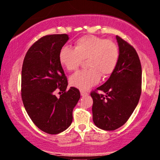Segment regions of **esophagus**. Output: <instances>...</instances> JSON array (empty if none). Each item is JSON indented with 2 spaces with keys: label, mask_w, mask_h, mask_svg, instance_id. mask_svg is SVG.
Segmentation results:
<instances>
[{
  "label": "esophagus",
  "mask_w": 160,
  "mask_h": 160,
  "mask_svg": "<svg viewBox=\"0 0 160 160\" xmlns=\"http://www.w3.org/2000/svg\"><path fill=\"white\" fill-rule=\"evenodd\" d=\"M80 93H81V95H82V97H84V96H87L88 94V92H86L85 91H83V90H81Z\"/></svg>",
  "instance_id": "esophagus-1"
}]
</instances>
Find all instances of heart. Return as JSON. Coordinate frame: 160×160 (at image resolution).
I'll return each mask as SVG.
<instances>
[{"mask_svg":"<svg viewBox=\"0 0 160 160\" xmlns=\"http://www.w3.org/2000/svg\"><path fill=\"white\" fill-rule=\"evenodd\" d=\"M119 56V48L113 41L88 35L77 40L73 49L68 46L61 48L59 61L66 70L73 72L87 60L88 69L74 73L69 79L72 87L87 90L99 82L101 75L106 78L114 72Z\"/></svg>","mask_w":160,"mask_h":160,"instance_id":"b5f03b06","label":"heart"}]
</instances>
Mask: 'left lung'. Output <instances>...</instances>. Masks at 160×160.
I'll return each mask as SVG.
<instances>
[{
	"instance_id": "left-lung-1",
	"label": "left lung",
	"mask_w": 160,
	"mask_h": 160,
	"mask_svg": "<svg viewBox=\"0 0 160 160\" xmlns=\"http://www.w3.org/2000/svg\"><path fill=\"white\" fill-rule=\"evenodd\" d=\"M119 60L110 77L97 90L105 95L91 93L94 124L112 131L127 122L138 104L142 92V66L137 51L127 41L116 36Z\"/></svg>"
}]
</instances>
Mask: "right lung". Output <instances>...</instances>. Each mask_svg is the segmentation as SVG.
<instances>
[{
	"mask_svg": "<svg viewBox=\"0 0 160 160\" xmlns=\"http://www.w3.org/2000/svg\"><path fill=\"white\" fill-rule=\"evenodd\" d=\"M68 40L67 34L41 38L27 51L22 66L24 107L36 126L50 134L61 133L72 124L73 108L80 99L77 88L66 90L67 78L59 61V52ZM56 90L62 93L59 98Z\"/></svg>",
	"mask_w": 160,
	"mask_h": 160,
	"instance_id": "add662e5",
	"label": "right lung"
}]
</instances>
